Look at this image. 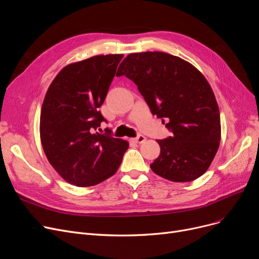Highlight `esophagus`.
Listing matches in <instances>:
<instances>
[{"instance_id":"34e87169","label":"esophagus","mask_w":259,"mask_h":259,"mask_svg":"<svg viewBox=\"0 0 259 259\" xmlns=\"http://www.w3.org/2000/svg\"><path fill=\"white\" fill-rule=\"evenodd\" d=\"M145 141H146V138L144 137V135H139V137L132 139V142L137 143V144H143Z\"/></svg>"}]
</instances>
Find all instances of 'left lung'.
<instances>
[{
  "label": "left lung",
  "instance_id": "1",
  "mask_svg": "<svg viewBox=\"0 0 259 259\" xmlns=\"http://www.w3.org/2000/svg\"><path fill=\"white\" fill-rule=\"evenodd\" d=\"M126 75L153 115L167 119L173 133L157 140L159 156L152 171L175 183L192 182L205 173L221 142V115L214 92L192 64L160 51L130 53L116 76Z\"/></svg>",
  "mask_w": 259,
  "mask_h": 259
}]
</instances>
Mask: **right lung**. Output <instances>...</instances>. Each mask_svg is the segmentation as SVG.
Returning a JSON list of instances; mask_svg holds the SVG:
<instances>
[{"label": "right lung", "instance_id": "1", "mask_svg": "<svg viewBox=\"0 0 259 259\" xmlns=\"http://www.w3.org/2000/svg\"><path fill=\"white\" fill-rule=\"evenodd\" d=\"M124 54L95 56L65 66L50 84L40 109L39 137L50 165L76 187L111 178L127 141L94 132L105 120L99 108Z\"/></svg>", "mask_w": 259, "mask_h": 259}]
</instances>
